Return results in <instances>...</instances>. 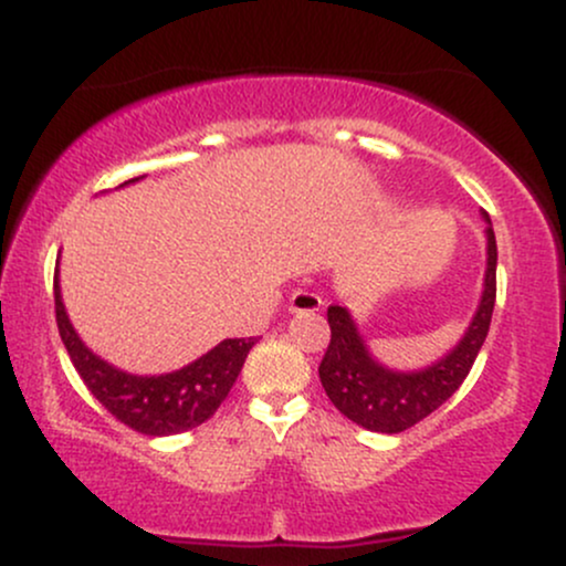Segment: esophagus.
I'll list each match as a JSON object with an SVG mask.
<instances>
[{
  "mask_svg": "<svg viewBox=\"0 0 566 566\" xmlns=\"http://www.w3.org/2000/svg\"><path fill=\"white\" fill-rule=\"evenodd\" d=\"M322 308V295L308 290H295L290 297V311L292 314H314Z\"/></svg>",
  "mask_w": 566,
  "mask_h": 566,
  "instance_id": "esophagus-1",
  "label": "esophagus"
}]
</instances>
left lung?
<instances>
[{
	"label": "left lung",
	"instance_id": "obj_1",
	"mask_svg": "<svg viewBox=\"0 0 566 566\" xmlns=\"http://www.w3.org/2000/svg\"><path fill=\"white\" fill-rule=\"evenodd\" d=\"M497 295V242L486 229L484 292L469 333L444 359L420 373H394L369 356L343 305H329V346L324 350L319 378L329 401L356 426L378 433H401L444 405L469 378L473 361L490 333Z\"/></svg>",
	"mask_w": 566,
	"mask_h": 566
}]
</instances>
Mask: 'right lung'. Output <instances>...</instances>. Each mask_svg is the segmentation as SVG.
<instances>
[{
    "mask_svg": "<svg viewBox=\"0 0 566 566\" xmlns=\"http://www.w3.org/2000/svg\"><path fill=\"white\" fill-rule=\"evenodd\" d=\"M133 180H127V184H133ZM55 322L63 346H66L71 361H74L76 373L90 388V394L119 423L146 433V437H172V433L188 431V428H197L205 420H210L242 373L250 348L258 343L255 337H229L178 373L154 375V378L127 375L106 365L74 333L61 301L57 271Z\"/></svg>",
    "mask_w": 566,
    "mask_h": 566,
    "instance_id": "obj_1",
    "label": "right lung"
}]
</instances>
